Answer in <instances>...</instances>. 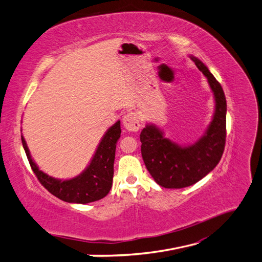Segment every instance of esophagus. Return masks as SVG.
I'll return each instance as SVG.
<instances>
[{"label": "esophagus", "instance_id": "1", "mask_svg": "<svg viewBox=\"0 0 262 262\" xmlns=\"http://www.w3.org/2000/svg\"><path fill=\"white\" fill-rule=\"evenodd\" d=\"M123 125L127 130L129 132H137L140 128V119L137 115V113H127L123 118Z\"/></svg>", "mask_w": 262, "mask_h": 262}]
</instances>
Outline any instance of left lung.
Returning a JSON list of instances; mask_svg holds the SVG:
<instances>
[{
    "mask_svg": "<svg viewBox=\"0 0 262 262\" xmlns=\"http://www.w3.org/2000/svg\"><path fill=\"white\" fill-rule=\"evenodd\" d=\"M190 58L207 77L216 110L205 135L189 146H179L165 138L164 133L152 124L140 133L146 168L164 188H185L196 184L217 166L225 150L227 103L224 90L203 62L193 56Z\"/></svg>",
    "mask_w": 262,
    "mask_h": 262,
    "instance_id": "left-lung-1",
    "label": "left lung"
}]
</instances>
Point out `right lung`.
I'll list each match as a JSON object with an SVG mask.
<instances>
[{"instance_id": "add662e5", "label": "right lung", "mask_w": 262, "mask_h": 262, "mask_svg": "<svg viewBox=\"0 0 262 262\" xmlns=\"http://www.w3.org/2000/svg\"><path fill=\"white\" fill-rule=\"evenodd\" d=\"M120 122L114 124L100 140L91 164L75 178L69 180L55 179L38 169L30 155L28 145L22 136V144L32 170L38 182L52 195L66 203L89 204L104 198L110 192L114 176V160L117 140L120 137Z\"/></svg>"}]
</instances>
